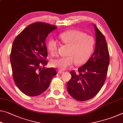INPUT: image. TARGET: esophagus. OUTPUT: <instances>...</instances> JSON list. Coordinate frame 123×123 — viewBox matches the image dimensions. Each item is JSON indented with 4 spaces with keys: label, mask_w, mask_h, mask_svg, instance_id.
<instances>
[{
    "label": "esophagus",
    "mask_w": 123,
    "mask_h": 123,
    "mask_svg": "<svg viewBox=\"0 0 123 123\" xmlns=\"http://www.w3.org/2000/svg\"><path fill=\"white\" fill-rule=\"evenodd\" d=\"M58 73H59V74H62V73H64V72L62 71V70H59V71H58Z\"/></svg>",
    "instance_id": "1"
}]
</instances>
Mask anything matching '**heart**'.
<instances>
[{
    "label": "heart",
    "mask_w": 123,
    "mask_h": 123,
    "mask_svg": "<svg viewBox=\"0 0 123 123\" xmlns=\"http://www.w3.org/2000/svg\"><path fill=\"white\" fill-rule=\"evenodd\" d=\"M59 38L63 44L69 46L67 57H60L51 60L50 65L54 68L64 70L76 63L82 65L88 61L94 49L95 41L92 36L76 30H70L62 32ZM59 44L55 39L48 42V49L52 55L58 51Z\"/></svg>",
    "instance_id": "1"
}]
</instances>
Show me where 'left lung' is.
I'll use <instances>...</instances> for the list:
<instances>
[{"label":"left lung","instance_id":"obj_1","mask_svg":"<svg viewBox=\"0 0 123 123\" xmlns=\"http://www.w3.org/2000/svg\"><path fill=\"white\" fill-rule=\"evenodd\" d=\"M96 44L94 53L84 66L70 72L72 78L67 83V90L78 101H86L95 97L103 87L106 78L110 55L106 41L94 25Z\"/></svg>","mask_w":123,"mask_h":123}]
</instances>
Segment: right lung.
<instances>
[{"mask_svg": "<svg viewBox=\"0 0 123 123\" xmlns=\"http://www.w3.org/2000/svg\"><path fill=\"white\" fill-rule=\"evenodd\" d=\"M57 27L44 22L27 26L12 44L10 61L14 83L27 95L35 97L47 90L53 77L54 68H45L48 61L45 40Z\"/></svg>", "mask_w": 123, "mask_h": 123, "instance_id": "right-lung-1", "label": "right lung"}]
</instances>
